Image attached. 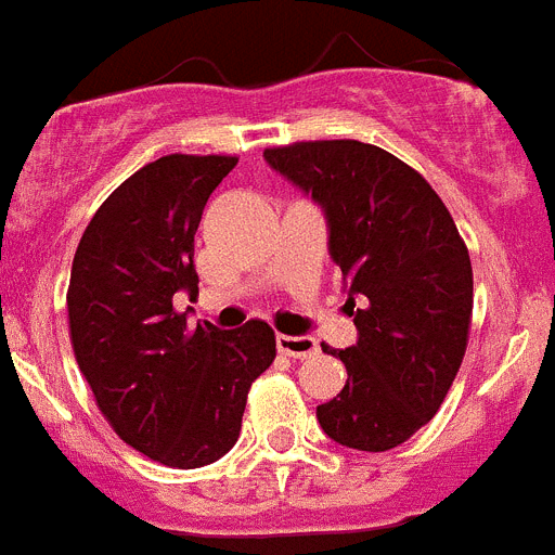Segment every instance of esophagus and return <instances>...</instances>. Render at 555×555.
I'll return each instance as SVG.
<instances>
[{"instance_id": "34e87169", "label": "esophagus", "mask_w": 555, "mask_h": 555, "mask_svg": "<svg viewBox=\"0 0 555 555\" xmlns=\"http://www.w3.org/2000/svg\"><path fill=\"white\" fill-rule=\"evenodd\" d=\"M278 350L288 358H311L320 352V345L317 338L311 336H278Z\"/></svg>"}]
</instances>
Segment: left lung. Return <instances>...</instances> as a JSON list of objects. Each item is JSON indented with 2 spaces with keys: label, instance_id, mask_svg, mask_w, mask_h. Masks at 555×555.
Returning a JSON list of instances; mask_svg holds the SVG:
<instances>
[{
  "label": "left lung",
  "instance_id": "left-lung-1",
  "mask_svg": "<svg viewBox=\"0 0 555 555\" xmlns=\"http://www.w3.org/2000/svg\"><path fill=\"white\" fill-rule=\"evenodd\" d=\"M263 158L322 205L358 341L322 350L345 389L317 405L333 442L366 453L403 444L444 403L469 341L473 263L428 180L352 139L269 146Z\"/></svg>",
  "mask_w": 555,
  "mask_h": 555
}]
</instances>
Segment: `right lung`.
I'll list each match as a JSON object with an SVG mask.
<instances>
[{"label": "right lung", "mask_w": 555, "mask_h": 555, "mask_svg": "<svg viewBox=\"0 0 555 555\" xmlns=\"http://www.w3.org/2000/svg\"><path fill=\"white\" fill-rule=\"evenodd\" d=\"M233 155H164L100 205L77 244L66 308L77 366L111 428L166 467L222 459L238 439L274 331L189 327L175 294H199L194 233Z\"/></svg>", "instance_id": "right-lung-1"}]
</instances>
